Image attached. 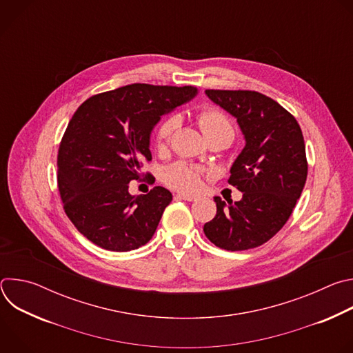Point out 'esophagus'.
<instances>
[{
    "instance_id": "obj_1",
    "label": "esophagus",
    "mask_w": 353,
    "mask_h": 353,
    "mask_svg": "<svg viewBox=\"0 0 353 353\" xmlns=\"http://www.w3.org/2000/svg\"><path fill=\"white\" fill-rule=\"evenodd\" d=\"M174 198H177V199H183V201H188V203H191V201H195L196 199V196H194V195H188V194H176V196Z\"/></svg>"
}]
</instances>
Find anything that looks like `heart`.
Here are the masks:
<instances>
[{
    "label": "heart",
    "mask_w": 353,
    "mask_h": 353,
    "mask_svg": "<svg viewBox=\"0 0 353 353\" xmlns=\"http://www.w3.org/2000/svg\"><path fill=\"white\" fill-rule=\"evenodd\" d=\"M198 125L201 131L204 132L207 139L214 135L228 132L233 135V127L228 116L214 108H205L201 110L196 116ZM179 125L177 116H169L163 119L155 131V143L159 150L166 149L172 134ZM163 183L170 188L183 191V192H195L201 187V180H203V172L198 168L187 163V162H176L168 166L163 172Z\"/></svg>",
    "instance_id": "obj_1"
}]
</instances>
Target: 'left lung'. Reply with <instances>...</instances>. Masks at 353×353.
<instances>
[{
	"instance_id": "left-lung-1",
	"label": "left lung",
	"mask_w": 353,
	"mask_h": 353,
	"mask_svg": "<svg viewBox=\"0 0 353 353\" xmlns=\"http://www.w3.org/2000/svg\"><path fill=\"white\" fill-rule=\"evenodd\" d=\"M208 97L237 119L245 146L230 169L229 183L243 198L225 207L204 233L216 247L241 251L259 247L288 222L307 179L303 134L296 119L274 99L256 90L207 89Z\"/></svg>"
}]
</instances>
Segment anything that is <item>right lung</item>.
Segmentation results:
<instances>
[{"mask_svg":"<svg viewBox=\"0 0 353 353\" xmlns=\"http://www.w3.org/2000/svg\"><path fill=\"white\" fill-rule=\"evenodd\" d=\"M195 93L191 85L132 83L93 94L77 109L60 142L57 181L67 216L88 240L130 251L152 239L172 192L157 185L132 196L128 183L152 161L149 135L161 116Z\"/></svg>","mask_w":353,"mask_h":353,"instance_id":"add662e5","label":"right lung"}]
</instances>
